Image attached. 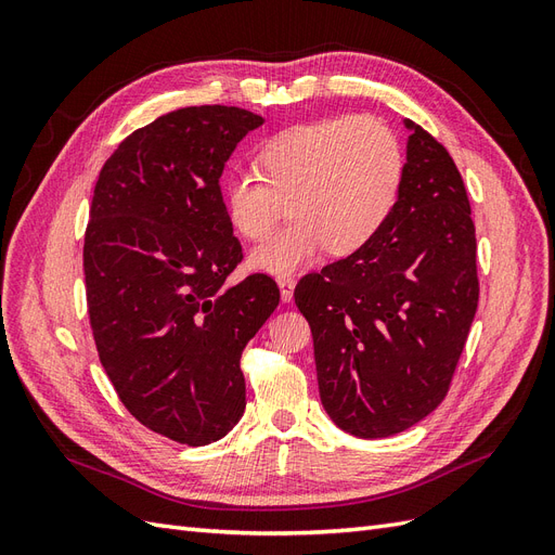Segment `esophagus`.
I'll return each mask as SVG.
<instances>
[{
	"mask_svg": "<svg viewBox=\"0 0 555 555\" xmlns=\"http://www.w3.org/2000/svg\"><path fill=\"white\" fill-rule=\"evenodd\" d=\"M278 287H280V298L282 304H289L294 298V287H296V280L292 275H282L278 278Z\"/></svg>",
	"mask_w": 555,
	"mask_h": 555,
	"instance_id": "1",
	"label": "esophagus"
}]
</instances>
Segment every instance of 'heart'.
Masks as SVG:
<instances>
[{
    "mask_svg": "<svg viewBox=\"0 0 555 555\" xmlns=\"http://www.w3.org/2000/svg\"><path fill=\"white\" fill-rule=\"evenodd\" d=\"M259 171L224 178V206L243 238L259 241L289 198L294 220L251 249L263 273L298 271L326 249L347 257L377 238L396 210L405 157L396 133L375 117L338 115L294 125L268 139Z\"/></svg>",
    "mask_w": 555,
    "mask_h": 555,
    "instance_id": "b5f03b06",
    "label": "heart"
}]
</instances>
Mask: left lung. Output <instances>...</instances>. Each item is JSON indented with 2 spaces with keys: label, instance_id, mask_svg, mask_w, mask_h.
I'll list each match as a JSON object with an SVG mask.
<instances>
[{
  "label": "left lung",
  "instance_id": "left-lung-1",
  "mask_svg": "<svg viewBox=\"0 0 555 555\" xmlns=\"http://www.w3.org/2000/svg\"><path fill=\"white\" fill-rule=\"evenodd\" d=\"M405 178L373 243L298 282L319 398L333 424L375 440L444 400L477 312V238L456 164L412 120Z\"/></svg>",
  "mask_w": 555,
  "mask_h": 555
}]
</instances>
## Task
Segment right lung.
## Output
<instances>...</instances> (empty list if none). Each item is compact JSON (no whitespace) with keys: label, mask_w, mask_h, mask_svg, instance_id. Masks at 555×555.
<instances>
[{"label":"right lung","mask_w":555,"mask_h":555,"mask_svg":"<svg viewBox=\"0 0 555 555\" xmlns=\"http://www.w3.org/2000/svg\"><path fill=\"white\" fill-rule=\"evenodd\" d=\"M263 117L236 106L166 113L99 173L82 247L99 359L125 408L180 444L241 422V354L280 304L278 284H227L243 247L220 190L233 150Z\"/></svg>","instance_id":"obj_1"}]
</instances>
